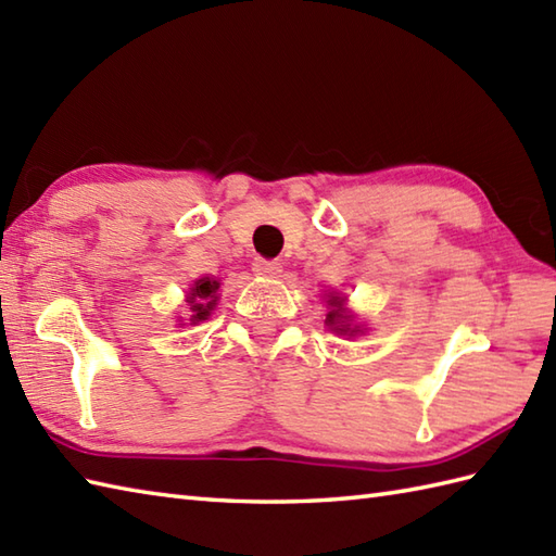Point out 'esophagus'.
<instances>
[{
    "label": "esophagus",
    "mask_w": 556,
    "mask_h": 556,
    "mask_svg": "<svg viewBox=\"0 0 556 556\" xmlns=\"http://www.w3.org/2000/svg\"><path fill=\"white\" fill-rule=\"evenodd\" d=\"M253 271L260 277H277L281 271V265L277 260H267V257H255L253 263Z\"/></svg>",
    "instance_id": "34e87169"
}]
</instances>
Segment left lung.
<instances>
[{
  "label": "left lung",
  "mask_w": 556,
  "mask_h": 556,
  "mask_svg": "<svg viewBox=\"0 0 556 556\" xmlns=\"http://www.w3.org/2000/svg\"><path fill=\"white\" fill-rule=\"evenodd\" d=\"M344 299H339V296H329V305H332V311H329V315H327V323L329 325H334V329L339 334H353V332H358L356 327L351 329V325H349V315H344Z\"/></svg>",
  "instance_id": "1"
}]
</instances>
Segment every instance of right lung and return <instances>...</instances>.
Returning <instances> with one entry per match:
<instances>
[{
	"label": "right lung",
	"instance_id": "add662e5",
	"mask_svg": "<svg viewBox=\"0 0 556 556\" xmlns=\"http://www.w3.org/2000/svg\"><path fill=\"white\" fill-rule=\"evenodd\" d=\"M217 289H219V281L203 277L198 279L191 293H188V305H191V323H200V320H207L210 311L217 305Z\"/></svg>",
	"mask_w": 556,
	"mask_h": 556
}]
</instances>
